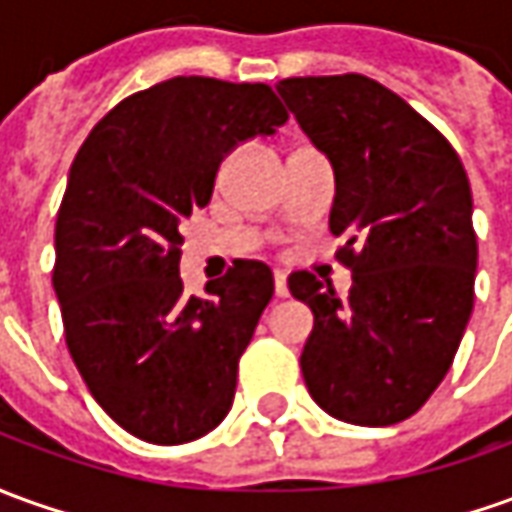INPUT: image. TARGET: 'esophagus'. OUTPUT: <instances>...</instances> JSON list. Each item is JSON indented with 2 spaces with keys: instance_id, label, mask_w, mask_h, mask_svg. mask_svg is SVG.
Returning a JSON list of instances; mask_svg holds the SVG:
<instances>
[{
  "instance_id": "1",
  "label": "esophagus",
  "mask_w": 512,
  "mask_h": 512,
  "mask_svg": "<svg viewBox=\"0 0 512 512\" xmlns=\"http://www.w3.org/2000/svg\"><path fill=\"white\" fill-rule=\"evenodd\" d=\"M273 281H276L278 298H287V295H290V290H287V276H284V273H276V276H273Z\"/></svg>"
}]
</instances>
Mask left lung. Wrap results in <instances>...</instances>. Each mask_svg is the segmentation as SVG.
Returning a JSON list of instances; mask_svg holds the SVG:
<instances>
[{
  "label": "left lung",
  "instance_id": "1",
  "mask_svg": "<svg viewBox=\"0 0 512 512\" xmlns=\"http://www.w3.org/2000/svg\"><path fill=\"white\" fill-rule=\"evenodd\" d=\"M278 94L334 167L329 228L354 287L309 270L301 370L323 410L357 426L410 418L449 373L474 309L477 234L463 161L432 122L365 74L287 77Z\"/></svg>",
  "mask_w": 512,
  "mask_h": 512
}]
</instances>
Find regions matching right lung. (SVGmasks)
<instances>
[{
  "label": "right lung",
  "mask_w": 512,
  "mask_h": 512,
  "mask_svg": "<svg viewBox=\"0 0 512 512\" xmlns=\"http://www.w3.org/2000/svg\"><path fill=\"white\" fill-rule=\"evenodd\" d=\"M287 119L267 83L172 77L114 105L74 155L52 270L63 334L94 401L147 443L203 438L231 410L273 273L236 259L186 295L181 222L211 200L225 153Z\"/></svg>",
  "instance_id": "right-lung-1"
}]
</instances>
